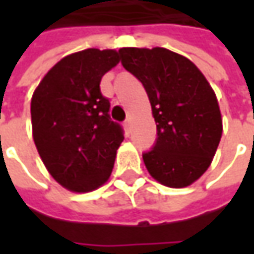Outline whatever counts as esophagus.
I'll use <instances>...</instances> for the list:
<instances>
[{
	"instance_id": "esophagus-1",
	"label": "esophagus",
	"mask_w": 254,
	"mask_h": 254,
	"mask_svg": "<svg viewBox=\"0 0 254 254\" xmlns=\"http://www.w3.org/2000/svg\"><path fill=\"white\" fill-rule=\"evenodd\" d=\"M124 127H126V130L128 132L131 131V120H130V119H127V120L124 122Z\"/></svg>"
}]
</instances>
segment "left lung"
Here are the masks:
<instances>
[{
	"mask_svg": "<svg viewBox=\"0 0 254 254\" xmlns=\"http://www.w3.org/2000/svg\"><path fill=\"white\" fill-rule=\"evenodd\" d=\"M123 66L145 87L157 124L154 150L142 154L150 175L170 188L192 185L209 168L223 126L206 77L165 48H122Z\"/></svg>",
	"mask_w": 254,
	"mask_h": 254,
	"instance_id": "obj_1",
	"label": "left lung"
}]
</instances>
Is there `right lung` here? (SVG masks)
Masks as SVG:
<instances>
[{"label": "right lung", "mask_w": 254, "mask_h": 254, "mask_svg": "<svg viewBox=\"0 0 254 254\" xmlns=\"http://www.w3.org/2000/svg\"><path fill=\"white\" fill-rule=\"evenodd\" d=\"M120 62L114 49H84L62 58L31 100L32 137L48 172L70 192L100 188L110 178L124 140L110 120L102 77Z\"/></svg>", "instance_id": "add662e5"}]
</instances>
